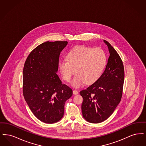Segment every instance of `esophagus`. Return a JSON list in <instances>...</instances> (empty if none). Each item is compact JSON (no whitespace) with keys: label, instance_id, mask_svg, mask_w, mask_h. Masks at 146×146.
Masks as SVG:
<instances>
[{"label":"esophagus","instance_id":"esophagus-1","mask_svg":"<svg viewBox=\"0 0 146 146\" xmlns=\"http://www.w3.org/2000/svg\"><path fill=\"white\" fill-rule=\"evenodd\" d=\"M78 93H79V92L78 91L76 90H73V94L74 95H77V94H78Z\"/></svg>","mask_w":146,"mask_h":146}]
</instances>
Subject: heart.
<instances>
[{"instance_id":"obj_1","label":"heart","mask_w":146,"mask_h":146,"mask_svg":"<svg viewBox=\"0 0 146 146\" xmlns=\"http://www.w3.org/2000/svg\"><path fill=\"white\" fill-rule=\"evenodd\" d=\"M107 62V54L102 48L82 46L70 50L67 60L59 61L58 67L66 82H70L75 70L76 76L70 84L79 88L85 84L90 85L97 82L104 72Z\"/></svg>"}]
</instances>
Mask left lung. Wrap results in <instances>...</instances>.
I'll return each mask as SVG.
<instances>
[{
  "mask_svg": "<svg viewBox=\"0 0 146 146\" xmlns=\"http://www.w3.org/2000/svg\"><path fill=\"white\" fill-rule=\"evenodd\" d=\"M104 42L110 54L102 76L95 83L80 92L83 98L84 118L91 123H100L109 118L120 102L124 81V68L115 50Z\"/></svg>",
  "mask_w": 146,
  "mask_h": 146,
  "instance_id": "left-lung-1",
  "label": "left lung"
}]
</instances>
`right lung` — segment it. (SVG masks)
<instances>
[{"label":"right lung","instance_id":"right-lung-1","mask_svg":"<svg viewBox=\"0 0 146 146\" xmlns=\"http://www.w3.org/2000/svg\"><path fill=\"white\" fill-rule=\"evenodd\" d=\"M67 44L43 42L32 51L25 63L23 96L33 114L45 123H55L62 119L65 102L73 94L56 74L60 53Z\"/></svg>","mask_w":146,"mask_h":146}]
</instances>
